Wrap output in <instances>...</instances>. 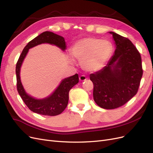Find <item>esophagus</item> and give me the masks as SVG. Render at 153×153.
<instances>
[{"mask_svg": "<svg viewBox=\"0 0 153 153\" xmlns=\"http://www.w3.org/2000/svg\"><path fill=\"white\" fill-rule=\"evenodd\" d=\"M87 80V78L85 77V76L84 75H81L80 77H79V80L80 82H83V81H85Z\"/></svg>", "mask_w": 153, "mask_h": 153, "instance_id": "obj_1", "label": "esophagus"}]
</instances>
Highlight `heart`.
Returning a JSON list of instances; mask_svg holds the SVG:
<instances>
[{"label":"heart","instance_id":"heart-1","mask_svg":"<svg viewBox=\"0 0 153 153\" xmlns=\"http://www.w3.org/2000/svg\"><path fill=\"white\" fill-rule=\"evenodd\" d=\"M71 56L81 61L82 69L87 72L94 73L102 69L112 53V46L108 41L92 37L82 38L73 44L70 49ZM73 64V60L69 58Z\"/></svg>","mask_w":153,"mask_h":153}]
</instances>
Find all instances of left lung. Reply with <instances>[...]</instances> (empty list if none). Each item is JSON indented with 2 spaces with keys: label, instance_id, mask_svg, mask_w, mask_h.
Masks as SVG:
<instances>
[{
  "label": "left lung",
  "instance_id": "left-lung-1",
  "mask_svg": "<svg viewBox=\"0 0 153 153\" xmlns=\"http://www.w3.org/2000/svg\"><path fill=\"white\" fill-rule=\"evenodd\" d=\"M115 50L107 65L91 74L94 84L93 98L104 109H114L124 105L135 96L143 71L140 54L128 38L114 32Z\"/></svg>",
  "mask_w": 153,
  "mask_h": 153
}]
</instances>
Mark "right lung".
Returning a JSON list of instances; mask_svg holds the SVG:
<instances>
[{"instance_id": "right-lung-1", "label": "right lung", "mask_w": 153, "mask_h": 153, "mask_svg": "<svg viewBox=\"0 0 153 153\" xmlns=\"http://www.w3.org/2000/svg\"><path fill=\"white\" fill-rule=\"evenodd\" d=\"M43 43L56 46L63 52L66 49V41L63 37L52 32L45 31L30 41L23 50L16 64L17 90L24 102L32 112L41 115L54 116L61 114L66 108L69 100V92L74 85L78 84L79 80L77 73L64 78L52 93L44 98H35L27 93L22 84L20 78L22 63L30 48Z\"/></svg>"}]
</instances>
